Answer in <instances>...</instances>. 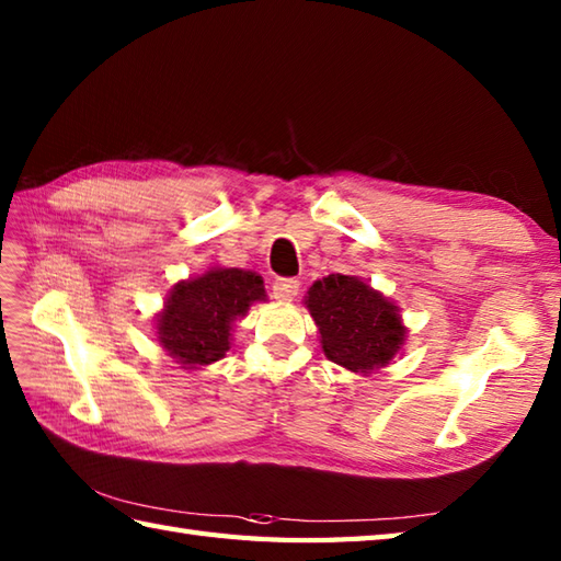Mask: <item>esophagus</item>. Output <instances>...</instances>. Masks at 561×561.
Segmentation results:
<instances>
[{
    "instance_id": "1",
    "label": "esophagus",
    "mask_w": 561,
    "mask_h": 561,
    "mask_svg": "<svg viewBox=\"0 0 561 561\" xmlns=\"http://www.w3.org/2000/svg\"><path fill=\"white\" fill-rule=\"evenodd\" d=\"M301 289L299 279H277L272 284V296L282 304H289L296 299V294Z\"/></svg>"
}]
</instances>
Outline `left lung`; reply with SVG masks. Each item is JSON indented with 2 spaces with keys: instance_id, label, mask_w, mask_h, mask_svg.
Returning a JSON list of instances; mask_svg holds the SVG:
<instances>
[{
  "instance_id": "8db88e82",
  "label": "left lung",
  "mask_w": 561,
  "mask_h": 561,
  "mask_svg": "<svg viewBox=\"0 0 561 561\" xmlns=\"http://www.w3.org/2000/svg\"><path fill=\"white\" fill-rule=\"evenodd\" d=\"M304 306L311 311L325 356L352 374L388 366L408 340L400 306L354 274L313 282Z\"/></svg>"
}]
</instances>
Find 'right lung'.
Here are the masks:
<instances>
[{"instance_id": "add662e5", "label": "right lung", "mask_w": 561, "mask_h": 561, "mask_svg": "<svg viewBox=\"0 0 561 561\" xmlns=\"http://www.w3.org/2000/svg\"><path fill=\"white\" fill-rule=\"evenodd\" d=\"M265 299V282L257 272L211 265L173 284L153 323L157 342L185 371H199L224 359L236 320Z\"/></svg>"}]
</instances>
